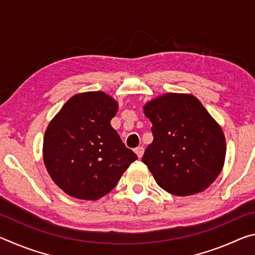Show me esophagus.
Returning <instances> with one entry per match:
<instances>
[{
  "instance_id": "1",
  "label": "esophagus",
  "mask_w": 255,
  "mask_h": 255,
  "mask_svg": "<svg viewBox=\"0 0 255 255\" xmlns=\"http://www.w3.org/2000/svg\"><path fill=\"white\" fill-rule=\"evenodd\" d=\"M135 153L137 154V156L139 157V158L143 156V154H144V147H143V146H138V147H136L135 148Z\"/></svg>"
}]
</instances>
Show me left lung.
Here are the masks:
<instances>
[{
    "mask_svg": "<svg viewBox=\"0 0 255 255\" xmlns=\"http://www.w3.org/2000/svg\"><path fill=\"white\" fill-rule=\"evenodd\" d=\"M144 111L154 139L141 161L159 187L181 197L208 188L223 169L226 141L201 102L190 94L167 93Z\"/></svg>",
    "mask_w": 255,
    "mask_h": 255,
    "instance_id": "left-lung-1",
    "label": "left lung"
}]
</instances>
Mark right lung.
<instances>
[{
	"label": "right lung",
	"mask_w": 255,
	"mask_h": 255,
	"mask_svg": "<svg viewBox=\"0 0 255 255\" xmlns=\"http://www.w3.org/2000/svg\"><path fill=\"white\" fill-rule=\"evenodd\" d=\"M118 106L103 92L72 97L51 120L44 138V162L58 187L77 199L109 193L137 155L110 122Z\"/></svg>",
	"instance_id": "obj_1"
}]
</instances>
